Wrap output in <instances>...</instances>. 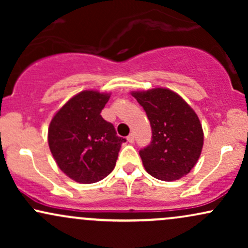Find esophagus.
<instances>
[{
  "mask_svg": "<svg viewBox=\"0 0 248 248\" xmlns=\"http://www.w3.org/2000/svg\"><path fill=\"white\" fill-rule=\"evenodd\" d=\"M127 140L129 143H133L134 142V134H129V135L127 136Z\"/></svg>",
  "mask_w": 248,
  "mask_h": 248,
  "instance_id": "obj_1",
  "label": "esophagus"
}]
</instances>
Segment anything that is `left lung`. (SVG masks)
I'll return each mask as SVG.
<instances>
[{"instance_id": "8db88e82", "label": "left lung", "mask_w": 248, "mask_h": 248, "mask_svg": "<svg viewBox=\"0 0 248 248\" xmlns=\"http://www.w3.org/2000/svg\"><path fill=\"white\" fill-rule=\"evenodd\" d=\"M152 127V141L140 150L144 169L161 181H176L190 172L203 148V129L193 109L168 88L133 92Z\"/></svg>"}]
</instances>
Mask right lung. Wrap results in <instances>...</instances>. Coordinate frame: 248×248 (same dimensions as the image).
Segmentation results:
<instances>
[{"label": "right lung", "mask_w": 248, "mask_h": 248, "mask_svg": "<svg viewBox=\"0 0 248 248\" xmlns=\"http://www.w3.org/2000/svg\"><path fill=\"white\" fill-rule=\"evenodd\" d=\"M109 94L82 91L62 106L49 127V147L66 176L82 184L101 181L114 169L126 139L100 115Z\"/></svg>", "instance_id": "add662e5"}]
</instances>
